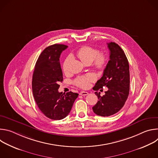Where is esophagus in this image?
<instances>
[{
	"instance_id": "obj_1",
	"label": "esophagus",
	"mask_w": 158,
	"mask_h": 158,
	"mask_svg": "<svg viewBox=\"0 0 158 158\" xmlns=\"http://www.w3.org/2000/svg\"><path fill=\"white\" fill-rule=\"evenodd\" d=\"M88 94H89V93H88L87 92H85V91H81V92L79 93V94H80L81 96H87Z\"/></svg>"
}]
</instances>
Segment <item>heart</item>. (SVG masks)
Here are the masks:
<instances>
[{
    "label": "heart",
    "instance_id": "obj_1",
    "mask_svg": "<svg viewBox=\"0 0 158 158\" xmlns=\"http://www.w3.org/2000/svg\"><path fill=\"white\" fill-rule=\"evenodd\" d=\"M77 57L82 63L91 64L93 61L94 66L99 70L103 69L107 64V58L102 53H99V51L94 48L90 46H84L80 48L76 52ZM69 60L67 59L63 64V71L65 74L69 73L68 69ZM95 76L93 74H87L84 76L79 77L75 81V84L77 86L86 89L90 85V83L94 81Z\"/></svg>",
    "mask_w": 158,
    "mask_h": 158
}]
</instances>
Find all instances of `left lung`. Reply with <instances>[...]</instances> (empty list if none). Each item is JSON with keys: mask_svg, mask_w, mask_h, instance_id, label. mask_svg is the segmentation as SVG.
Wrapping results in <instances>:
<instances>
[{"mask_svg": "<svg viewBox=\"0 0 158 158\" xmlns=\"http://www.w3.org/2000/svg\"><path fill=\"white\" fill-rule=\"evenodd\" d=\"M107 47L109 60L103 76L93 87L95 91L104 86L108 88L103 96L95 93L99 100L93 107L95 114L103 117L113 115L122 109L128 98L130 85L129 62L124 52L115 42L107 43Z\"/></svg>", "mask_w": 158, "mask_h": 158, "instance_id": "8db88e82", "label": "left lung"}]
</instances>
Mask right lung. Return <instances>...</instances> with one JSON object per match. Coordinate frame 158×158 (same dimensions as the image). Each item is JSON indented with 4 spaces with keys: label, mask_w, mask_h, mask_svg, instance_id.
Wrapping results in <instances>:
<instances>
[{
    "label": "right lung",
    "mask_w": 158,
    "mask_h": 158,
    "mask_svg": "<svg viewBox=\"0 0 158 158\" xmlns=\"http://www.w3.org/2000/svg\"><path fill=\"white\" fill-rule=\"evenodd\" d=\"M67 48L63 44H54L45 49L39 56L32 76V93L35 102L48 118L60 120L70 112L78 97L71 91L59 93V82L63 81L60 56Z\"/></svg>",
    "instance_id": "right-lung-1"
}]
</instances>
